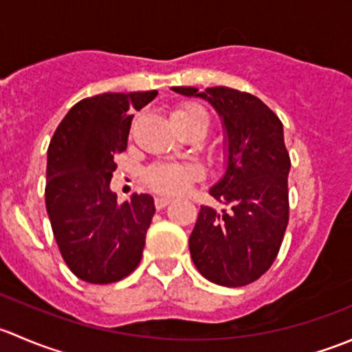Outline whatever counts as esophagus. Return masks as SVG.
I'll use <instances>...</instances> for the list:
<instances>
[{
	"label": "esophagus",
	"instance_id": "34e87169",
	"mask_svg": "<svg viewBox=\"0 0 352 352\" xmlns=\"http://www.w3.org/2000/svg\"><path fill=\"white\" fill-rule=\"evenodd\" d=\"M170 202H172V197L158 196V197L155 199V208H156V209H163V208H166V206H168Z\"/></svg>",
	"mask_w": 352,
	"mask_h": 352
}]
</instances>
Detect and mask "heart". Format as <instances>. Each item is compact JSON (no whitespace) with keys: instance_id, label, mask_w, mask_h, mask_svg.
I'll use <instances>...</instances> for the list:
<instances>
[{"instance_id":"1","label":"heart","mask_w":352,"mask_h":352,"mask_svg":"<svg viewBox=\"0 0 352 352\" xmlns=\"http://www.w3.org/2000/svg\"><path fill=\"white\" fill-rule=\"evenodd\" d=\"M172 120L175 126H186L190 122H204L208 127V113L201 105L180 104L173 109ZM199 177V170L186 163H155L144 172V180L151 189L160 194H180Z\"/></svg>"}]
</instances>
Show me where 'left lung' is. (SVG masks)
I'll return each instance as SVG.
<instances>
[{
	"label": "left lung",
	"mask_w": 352,
	"mask_h": 352,
	"mask_svg": "<svg viewBox=\"0 0 352 352\" xmlns=\"http://www.w3.org/2000/svg\"><path fill=\"white\" fill-rule=\"evenodd\" d=\"M208 100L225 129V175L209 194L226 206H201L189 239L197 271L211 283L239 287L257 281L278 257L289 218V153L283 122L261 98L228 87H172Z\"/></svg>",
	"instance_id": "8db88e82"
}]
</instances>
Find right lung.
<instances>
[{"instance_id": "obj_1", "label": "right lung", "mask_w": 352, "mask_h": 352, "mask_svg": "<svg viewBox=\"0 0 352 352\" xmlns=\"http://www.w3.org/2000/svg\"><path fill=\"white\" fill-rule=\"evenodd\" d=\"M158 91L102 94L69 109L47 150L45 208L66 265L91 285H109L140 265L155 214L153 197L117 202L110 179L127 148L133 110Z\"/></svg>"}]
</instances>
